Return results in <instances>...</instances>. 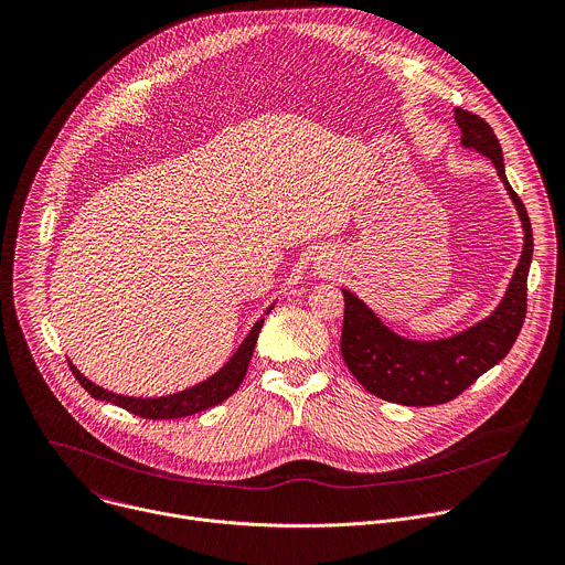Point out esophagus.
Returning a JSON list of instances; mask_svg holds the SVG:
<instances>
[{"instance_id": "1", "label": "esophagus", "mask_w": 565, "mask_h": 565, "mask_svg": "<svg viewBox=\"0 0 565 565\" xmlns=\"http://www.w3.org/2000/svg\"><path fill=\"white\" fill-rule=\"evenodd\" d=\"M328 268H330V262H326V259L317 262V270H328Z\"/></svg>"}]
</instances>
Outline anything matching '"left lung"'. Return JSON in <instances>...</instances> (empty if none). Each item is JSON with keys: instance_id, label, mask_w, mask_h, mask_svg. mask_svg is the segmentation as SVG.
I'll use <instances>...</instances> for the list:
<instances>
[{"instance_id": "1", "label": "left lung", "mask_w": 565, "mask_h": 565, "mask_svg": "<svg viewBox=\"0 0 565 565\" xmlns=\"http://www.w3.org/2000/svg\"><path fill=\"white\" fill-rule=\"evenodd\" d=\"M461 146L488 157L508 191L523 228V250L499 306L475 326L441 339L419 341L391 330L363 299L343 292L341 356L356 382L374 397L402 406H437L459 397L512 348L525 319V284L532 262V228L523 202L512 191L503 152L492 128L468 110L457 108Z\"/></svg>"}]
</instances>
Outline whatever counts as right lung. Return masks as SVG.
<instances>
[{"label":"right lung","instance_id":"right-lung-1","mask_svg":"<svg viewBox=\"0 0 565 565\" xmlns=\"http://www.w3.org/2000/svg\"><path fill=\"white\" fill-rule=\"evenodd\" d=\"M275 303L268 306V310L264 315H268L273 310ZM264 326V317L257 319V323L250 328V332L246 334V339L242 341V345L237 348V352L213 374V377L204 380L202 384H195L185 391L166 395V397H128V395H117L110 393L97 384H93L88 377L73 365V361L68 359V365L75 374V380L84 386L86 393H90V397L99 399V402H108L115 404L132 415H139L143 419H179V417H191L195 413L209 411L217 404H222L224 399H228L244 382L246 370L257 343V337L262 332Z\"/></svg>","mask_w":565,"mask_h":565}]
</instances>
